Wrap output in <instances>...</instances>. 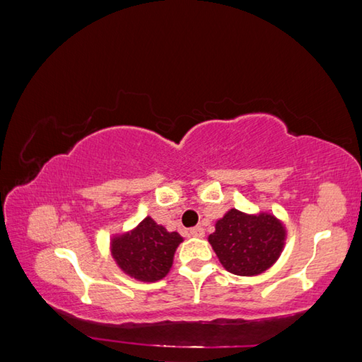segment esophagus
Listing matches in <instances>:
<instances>
[{"mask_svg": "<svg viewBox=\"0 0 362 362\" xmlns=\"http://www.w3.org/2000/svg\"><path fill=\"white\" fill-rule=\"evenodd\" d=\"M189 235L191 237H197V238H202L204 235H205V232H204V229L201 228V226H196V228H193L189 230Z\"/></svg>", "mask_w": 362, "mask_h": 362, "instance_id": "obj_1", "label": "esophagus"}]
</instances>
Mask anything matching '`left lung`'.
Listing matches in <instances>:
<instances>
[{
  "instance_id": "8db88e82",
  "label": "left lung",
  "mask_w": 362,
  "mask_h": 362,
  "mask_svg": "<svg viewBox=\"0 0 362 362\" xmlns=\"http://www.w3.org/2000/svg\"><path fill=\"white\" fill-rule=\"evenodd\" d=\"M284 237L286 230L274 216H251L232 209L216 223L209 242L229 273L252 276L274 264Z\"/></svg>"
}]
</instances>
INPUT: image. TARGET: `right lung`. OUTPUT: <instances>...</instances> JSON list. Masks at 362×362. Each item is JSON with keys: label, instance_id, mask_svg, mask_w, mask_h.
Instances as JSON below:
<instances>
[{"label": "right lung", "instance_id": "right-lung-1", "mask_svg": "<svg viewBox=\"0 0 362 362\" xmlns=\"http://www.w3.org/2000/svg\"><path fill=\"white\" fill-rule=\"evenodd\" d=\"M180 242L179 233L168 232L147 216L136 229L112 240L111 250L117 265L127 274L134 279L153 282L168 274Z\"/></svg>", "mask_w": 362, "mask_h": 362}]
</instances>
